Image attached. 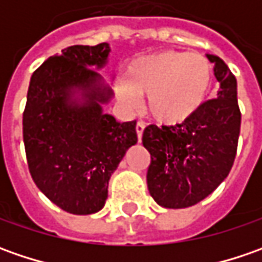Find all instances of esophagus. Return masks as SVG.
I'll use <instances>...</instances> for the list:
<instances>
[{
  "instance_id": "34e87169",
  "label": "esophagus",
  "mask_w": 262,
  "mask_h": 262,
  "mask_svg": "<svg viewBox=\"0 0 262 262\" xmlns=\"http://www.w3.org/2000/svg\"><path fill=\"white\" fill-rule=\"evenodd\" d=\"M144 122H141V121H138L136 125V131H137V137H138V141H141V138H143V133H144Z\"/></svg>"
}]
</instances>
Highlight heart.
Masks as SVG:
<instances>
[{
	"label": "heart",
	"instance_id": "1",
	"mask_svg": "<svg viewBox=\"0 0 262 262\" xmlns=\"http://www.w3.org/2000/svg\"><path fill=\"white\" fill-rule=\"evenodd\" d=\"M211 87L213 66L206 56L163 51L133 59L116 92L131 106L138 96H148V115L159 124L176 125L204 106Z\"/></svg>",
	"mask_w": 262,
	"mask_h": 262
}]
</instances>
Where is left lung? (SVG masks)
Instances as JSON below:
<instances>
[{
  "instance_id": "8db88e82",
  "label": "left lung",
  "mask_w": 262,
  "mask_h": 262,
  "mask_svg": "<svg viewBox=\"0 0 262 262\" xmlns=\"http://www.w3.org/2000/svg\"><path fill=\"white\" fill-rule=\"evenodd\" d=\"M220 83L216 99L176 125H148L143 146L151 162L147 170L150 195L165 208H186L220 185L236 156L241 133L236 78L222 58L208 55Z\"/></svg>"
}]
</instances>
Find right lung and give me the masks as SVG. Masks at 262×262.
<instances>
[{"instance_id":"right-lung-1","label":"right lung","mask_w":262,"mask_h":262,"mask_svg":"<svg viewBox=\"0 0 262 262\" xmlns=\"http://www.w3.org/2000/svg\"><path fill=\"white\" fill-rule=\"evenodd\" d=\"M109 52L106 42L68 46L48 58L29 84L23 112L29 170L36 186L71 214L103 208L111 175L137 144L136 121L103 114L114 93L96 70L106 66Z\"/></svg>"}]
</instances>
